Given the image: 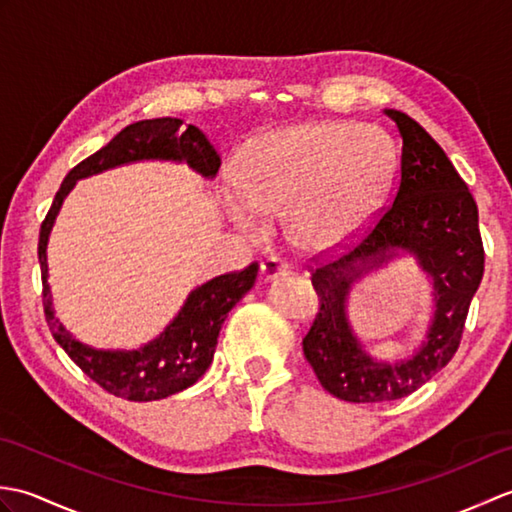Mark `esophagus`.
I'll list each match as a JSON object with an SVG mask.
<instances>
[{"mask_svg": "<svg viewBox=\"0 0 512 512\" xmlns=\"http://www.w3.org/2000/svg\"><path fill=\"white\" fill-rule=\"evenodd\" d=\"M288 262H284L281 257H266L262 262V275L266 279H275L277 275H284L288 273Z\"/></svg>", "mask_w": 512, "mask_h": 512, "instance_id": "esophagus-1", "label": "esophagus"}]
</instances>
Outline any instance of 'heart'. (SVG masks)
<instances>
[{"label":"heart","instance_id":"b5f03b06","mask_svg":"<svg viewBox=\"0 0 512 512\" xmlns=\"http://www.w3.org/2000/svg\"><path fill=\"white\" fill-rule=\"evenodd\" d=\"M394 145L372 125L339 121L275 129L244 147L228 193L233 220L262 237L290 215L295 242L321 253L354 237L394 173Z\"/></svg>","mask_w":512,"mask_h":512}]
</instances>
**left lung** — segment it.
Instances as JSON below:
<instances>
[{"mask_svg":"<svg viewBox=\"0 0 512 512\" xmlns=\"http://www.w3.org/2000/svg\"><path fill=\"white\" fill-rule=\"evenodd\" d=\"M402 136L400 171L391 202L369 226L308 266L319 310L303 336V356L319 383L345 402H387L413 394L458 352L471 299L484 275L477 204L442 147L411 116L385 110ZM411 249L437 286V317L428 343L411 362L376 364L357 345L344 319L354 276Z\"/></svg>","mask_w":512,"mask_h":512,"instance_id":"1","label":"left lung"}]
</instances>
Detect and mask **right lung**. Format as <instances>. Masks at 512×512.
<instances>
[{"instance_id":"add662e5","label":"right lung","mask_w":512,"mask_h":512,"mask_svg":"<svg viewBox=\"0 0 512 512\" xmlns=\"http://www.w3.org/2000/svg\"><path fill=\"white\" fill-rule=\"evenodd\" d=\"M143 158L184 160L202 176L211 178L222 165V158L209 143V138L198 127H182L178 118H149V121L127 125L103 149L79 162L65 176L57 195H54L46 220L41 222L37 248L43 284V312H46L54 341L81 367V372L90 376L107 394L132 402H149L178 394V391L191 387L209 369L224 319L235 303L244 297V292L253 288L259 270V264L253 262L242 270H233V273L220 275L195 288L176 321L156 341L140 347V350L99 352L72 339L70 332L63 330L59 319H54L46 281V244L52 222L57 217L65 193L74 187L76 180Z\"/></svg>"}]
</instances>
